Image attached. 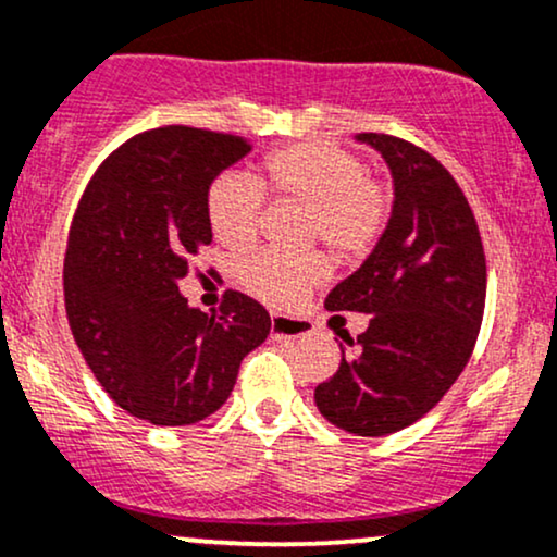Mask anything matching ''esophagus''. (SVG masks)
<instances>
[{"label": "esophagus", "instance_id": "obj_1", "mask_svg": "<svg viewBox=\"0 0 557 557\" xmlns=\"http://www.w3.org/2000/svg\"><path fill=\"white\" fill-rule=\"evenodd\" d=\"M270 332H272L274 339H298V337H306V334H311V324H308L306 319L272 313Z\"/></svg>", "mask_w": 557, "mask_h": 557}]
</instances>
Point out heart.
Instances as JSON below:
<instances>
[{
  "label": "heart",
  "instance_id": "obj_1",
  "mask_svg": "<svg viewBox=\"0 0 557 557\" xmlns=\"http://www.w3.org/2000/svg\"><path fill=\"white\" fill-rule=\"evenodd\" d=\"M264 184L280 199L308 207L306 240H324L339 261L371 253L392 218V189L368 173L358 152L337 143L308 139L264 158ZM249 173H223L207 189V218L220 244L240 249L257 238L267 189ZM330 274L321 251H253L236 261L238 283L272 306H293Z\"/></svg>",
  "mask_w": 557,
  "mask_h": 557
}]
</instances>
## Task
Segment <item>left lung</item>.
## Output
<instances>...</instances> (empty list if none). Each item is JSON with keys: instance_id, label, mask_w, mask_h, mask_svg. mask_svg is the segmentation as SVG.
Segmentation results:
<instances>
[{"instance_id": "left-lung-1", "label": "left lung", "mask_w": 557, "mask_h": 557, "mask_svg": "<svg viewBox=\"0 0 557 557\" xmlns=\"http://www.w3.org/2000/svg\"><path fill=\"white\" fill-rule=\"evenodd\" d=\"M394 178L392 218L358 272L326 296L330 311L371 313L337 373L317 386L319 412L355 435L412 425L451 388L478 343L485 251L472 207L423 147L363 132Z\"/></svg>"}]
</instances>
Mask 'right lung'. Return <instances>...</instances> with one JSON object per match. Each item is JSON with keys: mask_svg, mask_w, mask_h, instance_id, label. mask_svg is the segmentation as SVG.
Here are the masks:
<instances>
[{"mask_svg": "<svg viewBox=\"0 0 557 557\" xmlns=\"http://www.w3.org/2000/svg\"><path fill=\"white\" fill-rule=\"evenodd\" d=\"M251 143L160 126L100 163L79 199L64 259V306L85 363L122 410L152 425H191L225 405L240 360L270 334V313L225 290L220 313L178 293L210 246L207 189Z\"/></svg>", "mask_w": 557, "mask_h": 557, "instance_id": "1", "label": "right lung"}]
</instances>
